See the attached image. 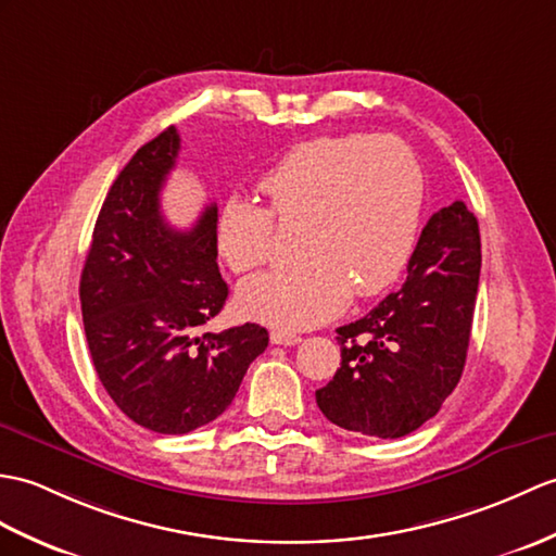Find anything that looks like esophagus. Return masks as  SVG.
<instances>
[{
  "mask_svg": "<svg viewBox=\"0 0 556 556\" xmlns=\"http://www.w3.org/2000/svg\"><path fill=\"white\" fill-rule=\"evenodd\" d=\"M269 341L277 343V345H295V343H301V337H299V333L277 329V331L269 333Z\"/></svg>",
  "mask_w": 556,
  "mask_h": 556,
  "instance_id": "34e87169",
  "label": "esophagus"
}]
</instances>
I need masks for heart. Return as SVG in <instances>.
<instances>
[{"label":"heart","mask_w":556,"mask_h":556,"mask_svg":"<svg viewBox=\"0 0 556 556\" xmlns=\"http://www.w3.org/2000/svg\"><path fill=\"white\" fill-rule=\"evenodd\" d=\"M261 191L269 208L231 201L219 217L217 247L235 273L265 265L275 253L277 219L303 225L305 261L241 283V313L281 329H307L351 301L377 295L403 273L417 239L424 173L403 139L329 135L303 141Z\"/></svg>","instance_id":"obj_1"}]
</instances>
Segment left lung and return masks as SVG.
<instances>
[{
	"instance_id": "8db88e82",
	"label": "left lung",
	"mask_w": 556,
	"mask_h": 556,
	"mask_svg": "<svg viewBox=\"0 0 556 556\" xmlns=\"http://www.w3.org/2000/svg\"><path fill=\"white\" fill-rule=\"evenodd\" d=\"M481 235L464 201L431 215L403 289L337 329L341 367L315 393L345 431L403 438L438 415L467 363Z\"/></svg>"
}]
</instances>
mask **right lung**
<instances>
[{
    "instance_id": "add662e5",
    "label": "right lung",
    "mask_w": 556,
    "mask_h": 556,
    "mask_svg": "<svg viewBox=\"0 0 556 556\" xmlns=\"http://www.w3.org/2000/svg\"><path fill=\"white\" fill-rule=\"evenodd\" d=\"M179 135L167 127L141 147L97 217L80 277L85 337L99 381L125 417L179 435L231 405L243 374L267 348V329L247 321L199 333L227 301L217 269V208L179 231L161 213Z\"/></svg>"
}]
</instances>
